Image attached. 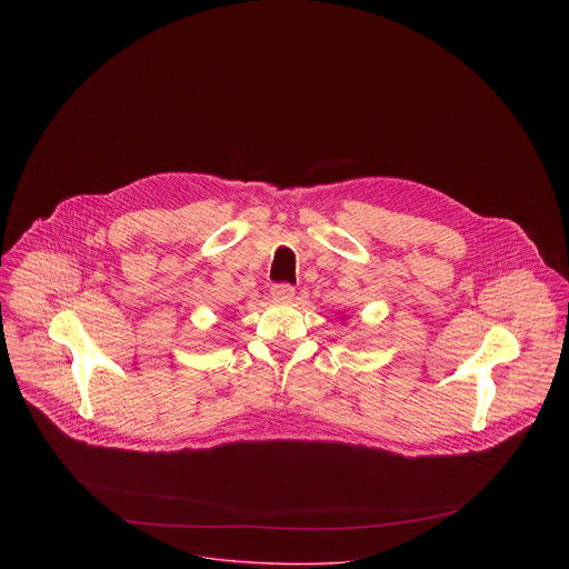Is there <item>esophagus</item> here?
I'll use <instances>...</instances> for the list:
<instances>
[{
  "label": "esophagus",
  "instance_id": "obj_1",
  "mask_svg": "<svg viewBox=\"0 0 569 569\" xmlns=\"http://www.w3.org/2000/svg\"><path fill=\"white\" fill-rule=\"evenodd\" d=\"M296 296V287L289 282H278L271 287V298L278 302H289Z\"/></svg>",
  "mask_w": 569,
  "mask_h": 569
}]
</instances>
